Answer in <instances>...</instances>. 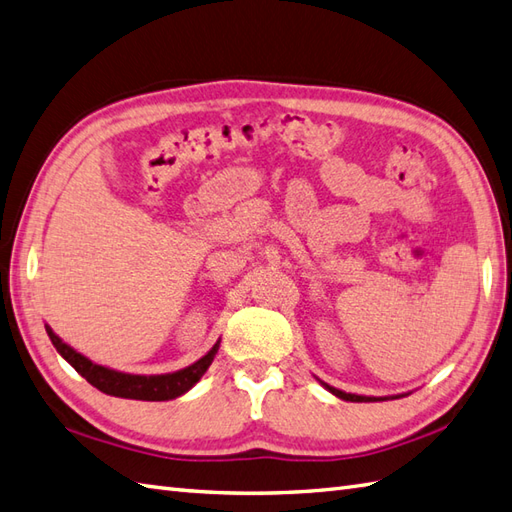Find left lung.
<instances>
[{
    "mask_svg": "<svg viewBox=\"0 0 512 512\" xmlns=\"http://www.w3.org/2000/svg\"><path fill=\"white\" fill-rule=\"evenodd\" d=\"M320 382V379H318ZM323 384L331 395H336L338 399H342V401H358V403H366V401H390V399H399V397H408L410 392H401V395H390V397H366V395H355V392H344V390H338V388H334V386H329V384H325V382H320Z\"/></svg>",
    "mask_w": 512,
    "mask_h": 512,
    "instance_id": "left-lung-1",
    "label": "left lung"
}]
</instances>
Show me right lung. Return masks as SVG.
<instances>
[{
	"instance_id": "obj_1",
	"label": "right lung",
	"mask_w": 512,
	"mask_h": 512,
	"mask_svg": "<svg viewBox=\"0 0 512 512\" xmlns=\"http://www.w3.org/2000/svg\"><path fill=\"white\" fill-rule=\"evenodd\" d=\"M45 331L47 336H50L56 351L61 353L63 358L74 366L91 386L102 390L104 395L122 397V399H139V401H170L185 395V392L192 390L200 382V377L207 373V368L211 366L213 358H216V353L220 349V340H218L200 360L181 368V371L165 373V375H133V373H122V371H115V368L91 362L89 358H85V355L78 353L74 347H69L67 342L58 338L50 325H45Z\"/></svg>"
}]
</instances>
